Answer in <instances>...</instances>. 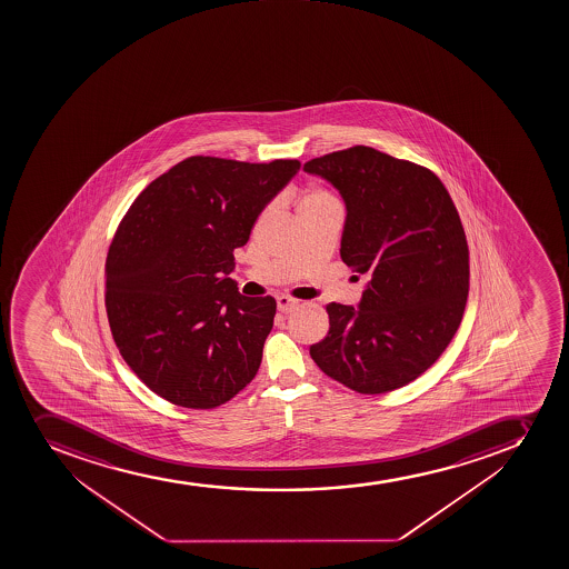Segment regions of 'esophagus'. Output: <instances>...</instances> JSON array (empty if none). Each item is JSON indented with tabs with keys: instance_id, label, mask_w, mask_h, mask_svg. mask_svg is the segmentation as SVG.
<instances>
[{
	"instance_id": "1",
	"label": "esophagus",
	"mask_w": 569,
	"mask_h": 569,
	"mask_svg": "<svg viewBox=\"0 0 569 569\" xmlns=\"http://www.w3.org/2000/svg\"><path fill=\"white\" fill-rule=\"evenodd\" d=\"M276 302H278V310H280L281 313H289V311L297 310L300 306V300L291 299V297H286V295L278 297Z\"/></svg>"
}]
</instances>
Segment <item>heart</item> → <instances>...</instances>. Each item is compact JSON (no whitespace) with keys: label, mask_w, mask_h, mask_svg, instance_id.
<instances>
[{"label":"heart","mask_w":569,"mask_h":569,"mask_svg":"<svg viewBox=\"0 0 569 569\" xmlns=\"http://www.w3.org/2000/svg\"><path fill=\"white\" fill-rule=\"evenodd\" d=\"M322 209H339L338 200L332 192L321 186L305 187L297 200V213L322 211Z\"/></svg>","instance_id":"b5f03b06"}]
</instances>
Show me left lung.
Returning a JSON list of instances; mask_svg holds the SVG:
<instances>
[{"label": "left lung", "instance_id": "obj_1", "mask_svg": "<svg viewBox=\"0 0 569 569\" xmlns=\"http://www.w3.org/2000/svg\"><path fill=\"white\" fill-rule=\"evenodd\" d=\"M347 203L341 259L367 276L360 308L330 302L327 338L310 355L356 393L413 382L460 328L469 247L449 191L432 170L375 148L352 147L305 163Z\"/></svg>", "mask_w": 569, "mask_h": 569}]
</instances>
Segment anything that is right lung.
<instances>
[{
  "label": "right lung",
  "instance_id": "add662e5",
  "mask_svg": "<svg viewBox=\"0 0 569 569\" xmlns=\"http://www.w3.org/2000/svg\"><path fill=\"white\" fill-rule=\"evenodd\" d=\"M297 159L192 156L159 176L120 220L106 261V310L131 371L172 405L211 410L258 372L276 316L230 272Z\"/></svg>",
  "mask_w": 569,
  "mask_h": 569
}]
</instances>
